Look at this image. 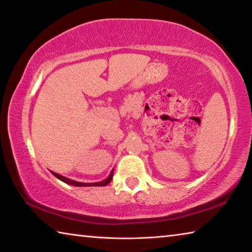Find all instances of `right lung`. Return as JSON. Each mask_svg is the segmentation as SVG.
<instances>
[{
  "instance_id": "obj_1",
  "label": "right lung",
  "mask_w": 252,
  "mask_h": 252,
  "mask_svg": "<svg viewBox=\"0 0 252 252\" xmlns=\"http://www.w3.org/2000/svg\"><path fill=\"white\" fill-rule=\"evenodd\" d=\"M52 174L55 175L57 179H59L63 181V182L67 183V184H71V185H75V187H105V185L109 184L110 181L113 180V175H114V171H111V173L109 174V176L107 177L106 180L101 181V182H97V183H81V182H76V181H72L70 179H67V177H64L60 174H57V173L52 172Z\"/></svg>"
}]
</instances>
